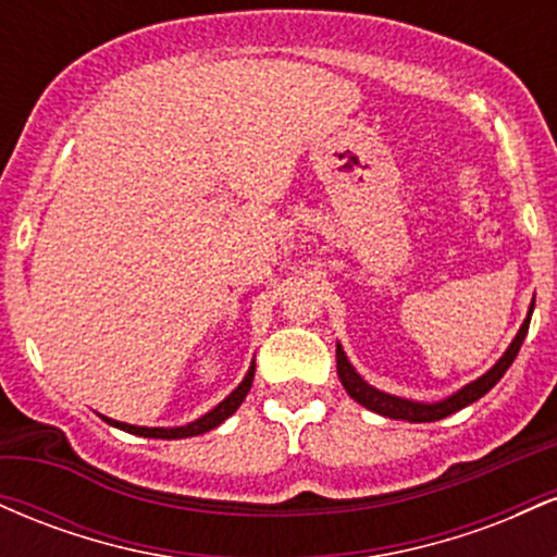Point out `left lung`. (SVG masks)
Here are the masks:
<instances>
[{
	"label": "left lung",
	"instance_id": "1",
	"mask_svg": "<svg viewBox=\"0 0 557 557\" xmlns=\"http://www.w3.org/2000/svg\"><path fill=\"white\" fill-rule=\"evenodd\" d=\"M532 311H534V300H532V306H529L521 330L516 332L513 343L505 348V354L497 359L495 367L487 369V372H484L482 376H476L474 382H469V385L456 389V393L447 395V398H443V400L424 403V400H408V398H398V395L382 393V389L369 385V382L363 380L359 372H356L354 363H350L348 356H345L341 343H337V376H341L345 393H348L350 398H354L356 403H361V406L369 408V411L380 413V417L413 421V424H421V421H440V419L450 417V413L461 411V408L469 406V403L479 400L482 395H487L490 389L500 382V376L508 372V367L513 363L516 356H519L523 337H527V332H529V322H532Z\"/></svg>",
	"mask_w": 557,
	"mask_h": 557
}]
</instances>
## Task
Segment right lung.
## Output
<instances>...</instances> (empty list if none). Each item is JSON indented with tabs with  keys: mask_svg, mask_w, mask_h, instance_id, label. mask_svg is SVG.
I'll return each mask as SVG.
<instances>
[{
	"mask_svg": "<svg viewBox=\"0 0 557 557\" xmlns=\"http://www.w3.org/2000/svg\"><path fill=\"white\" fill-rule=\"evenodd\" d=\"M253 372H257V363L251 361V367H248L246 376H243V382L238 387L233 389V393L227 395L225 400L216 403L212 411L203 413L201 419L190 421V424H183V426H136V424H125V421H114L110 417H99L107 421L110 426H117V430L123 432H131V434H138V437H151V440H183V437H196V434H203L209 430H214V426H220L222 421L233 417L235 411H238V406L243 400H246L248 389H251V382H253Z\"/></svg>",
	"mask_w": 557,
	"mask_h": 557,
	"instance_id": "1",
	"label": "right lung"
}]
</instances>
